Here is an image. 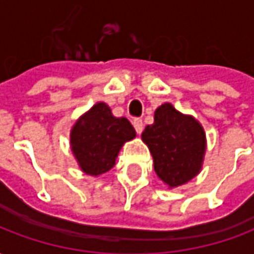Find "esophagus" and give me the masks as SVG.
I'll return each mask as SVG.
<instances>
[{
    "label": "esophagus",
    "instance_id": "34e87169",
    "mask_svg": "<svg viewBox=\"0 0 254 254\" xmlns=\"http://www.w3.org/2000/svg\"><path fill=\"white\" fill-rule=\"evenodd\" d=\"M133 127H134V129H136V132H137L138 134L143 132L144 125H143V121H141V120H138V118H134V120H133Z\"/></svg>",
    "mask_w": 254,
    "mask_h": 254
}]
</instances>
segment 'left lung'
<instances>
[{
    "instance_id": "8db88e82",
    "label": "left lung",
    "mask_w": 254,
    "mask_h": 254,
    "mask_svg": "<svg viewBox=\"0 0 254 254\" xmlns=\"http://www.w3.org/2000/svg\"><path fill=\"white\" fill-rule=\"evenodd\" d=\"M154 159L155 173L169 189L185 185L201 171L207 149L204 127L193 116L171 105H160L154 124L141 133Z\"/></svg>"
}]
</instances>
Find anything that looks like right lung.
<instances>
[{"label": "right lung", "instance_id": "obj_1", "mask_svg": "<svg viewBox=\"0 0 254 254\" xmlns=\"http://www.w3.org/2000/svg\"><path fill=\"white\" fill-rule=\"evenodd\" d=\"M134 137L125 117L117 118L105 102H98L73 124L70 151L84 174L98 177L114 167L122 145Z\"/></svg>", "mask_w": 254, "mask_h": 254}]
</instances>
